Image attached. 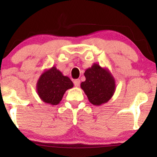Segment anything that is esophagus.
Here are the masks:
<instances>
[{"label":"esophagus","instance_id":"1","mask_svg":"<svg viewBox=\"0 0 157 157\" xmlns=\"http://www.w3.org/2000/svg\"><path fill=\"white\" fill-rule=\"evenodd\" d=\"M80 83H81V81L79 80V79H76V80H74V86L76 87H78L79 85H80Z\"/></svg>","mask_w":157,"mask_h":157}]
</instances>
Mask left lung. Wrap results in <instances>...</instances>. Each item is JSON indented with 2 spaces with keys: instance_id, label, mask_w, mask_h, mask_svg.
<instances>
[{
  "instance_id": "obj_1",
  "label": "left lung",
  "mask_w": 157,
  "mask_h": 157,
  "mask_svg": "<svg viewBox=\"0 0 157 157\" xmlns=\"http://www.w3.org/2000/svg\"><path fill=\"white\" fill-rule=\"evenodd\" d=\"M86 81L81 83V88L93 105L101 106L107 103L116 91L115 79L106 68L94 63L84 72Z\"/></svg>"
}]
</instances>
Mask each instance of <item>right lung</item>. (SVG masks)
Listing matches in <instances>:
<instances>
[{
	"label": "right lung",
	"mask_w": 157,
	"mask_h": 157,
	"mask_svg": "<svg viewBox=\"0 0 157 157\" xmlns=\"http://www.w3.org/2000/svg\"><path fill=\"white\" fill-rule=\"evenodd\" d=\"M73 87L71 79L63 76L56 66L44 71L36 83V91L40 99L53 106L59 104L65 92Z\"/></svg>",
	"instance_id": "right-lung-1"
}]
</instances>
